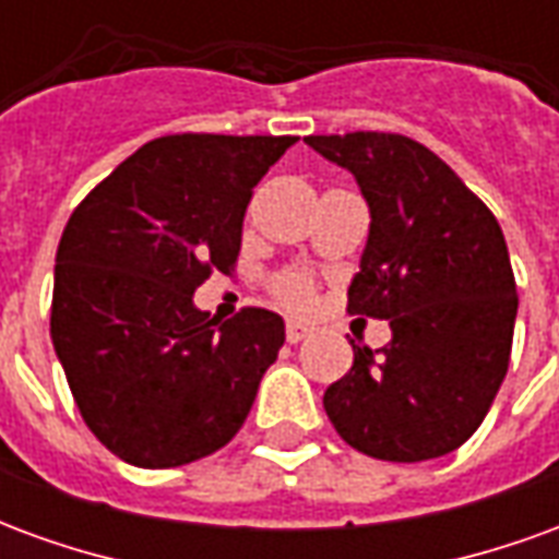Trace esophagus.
<instances>
[{"mask_svg": "<svg viewBox=\"0 0 559 559\" xmlns=\"http://www.w3.org/2000/svg\"><path fill=\"white\" fill-rule=\"evenodd\" d=\"M308 332H311V329L305 326V323H296V320L287 323V341H290V344H299L302 338H308Z\"/></svg>", "mask_w": 559, "mask_h": 559, "instance_id": "34e87169", "label": "esophagus"}]
</instances>
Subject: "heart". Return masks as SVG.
<instances>
[{"label":"heart","mask_w":559,"mask_h":559,"mask_svg":"<svg viewBox=\"0 0 559 559\" xmlns=\"http://www.w3.org/2000/svg\"><path fill=\"white\" fill-rule=\"evenodd\" d=\"M275 290L287 305H296V308H305V305L311 302V278L302 275V272H287V275H281L278 284H275Z\"/></svg>","instance_id":"heart-1"}]
</instances>
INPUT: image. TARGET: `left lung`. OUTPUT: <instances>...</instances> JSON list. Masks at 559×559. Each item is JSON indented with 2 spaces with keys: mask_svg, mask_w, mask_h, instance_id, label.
<instances>
[{
  "mask_svg": "<svg viewBox=\"0 0 559 559\" xmlns=\"http://www.w3.org/2000/svg\"><path fill=\"white\" fill-rule=\"evenodd\" d=\"M308 146L362 191L371 227L350 281V314L389 320L380 356L323 395L344 443L380 461H431L469 440L503 383L518 293L491 209L431 148L401 134H329Z\"/></svg>",
  "mask_w": 559,
  "mask_h": 559,
  "instance_id": "obj_1",
  "label": "left lung"
}]
</instances>
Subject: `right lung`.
Here are the masks:
<instances>
[{
    "label": "right lung",
    "mask_w": 559,
    "mask_h": 559,
    "mask_svg": "<svg viewBox=\"0 0 559 559\" xmlns=\"http://www.w3.org/2000/svg\"><path fill=\"white\" fill-rule=\"evenodd\" d=\"M296 138L173 134L138 148L68 218L50 338L90 431L146 469L182 467L242 428L284 320L194 305L242 245L254 185Z\"/></svg>",
    "instance_id": "1"
}]
</instances>
